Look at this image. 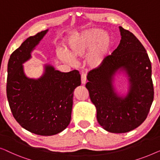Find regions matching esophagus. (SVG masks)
<instances>
[{
	"instance_id": "1",
	"label": "esophagus",
	"mask_w": 160,
	"mask_h": 160,
	"mask_svg": "<svg viewBox=\"0 0 160 160\" xmlns=\"http://www.w3.org/2000/svg\"><path fill=\"white\" fill-rule=\"evenodd\" d=\"M86 80H87L86 74L84 72L81 74V82H82V84L85 85V83H86Z\"/></svg>"
}]
</instances>
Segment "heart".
Here are the masks:
<instances>
[{"label": "heart", "instance_id": "b5f03b06", "mask_svg": "<svg viewBox=\"0 0 160 160\" xmlns=\"http://www.w3.org/2000/svg\"><path fill=\"white\" fill-rule=\"evenodd\" d=\"M97 30H90L72 39L68 45V52L61 49L58 57L63 62L75 64V60L87 56V63L91 68L98 67L103 62L111 46L108 35H100Z\"/></svg>", "mask_w": 160, "mask_h": 160}]
</instances>
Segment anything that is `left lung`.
I'll return each instance as SVG.
<instances>
[{"label":"left lung","mask_w":160,"mask_h":160,"mask_svg":"<svg viewBox=\"0 0 160 160\" xmlns=\"http://www.w3.org/2000/svg\"><path fill=\"white\" fill-rule=\"evenodd\" d=\"M121 40L111 55L88 74V90L96 108V118L107 131L122 133L138 128L147 118L154 99L152 65L147 51L132 32L120 27ZM119 68L126 71L130 90L125 98L116 94L112 84Z\"/></svg>","instance_id":"obj_1"}]
</instances>
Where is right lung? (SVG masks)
<instances>
[{
	"label": "right lung",
	"instance_id": "add662e5",
	"mask_svg": "<svg viewBox=\"0 0 160 160\" xmlns=\"http://www.w3.org/2000/svg\"><path fill=\"white\" fill-rule=\"evenodd\" d=\"M48 32L30 36L10 56L8 63L6 95L17 122L32 133L53 136L64 130L71 120L73 93L81 84L79 72H61L46 65L38 80L28 78L22 64Z\"/></svg>",
	"mask_w": 160,
	"mask_h": 160
}]
</instances>
